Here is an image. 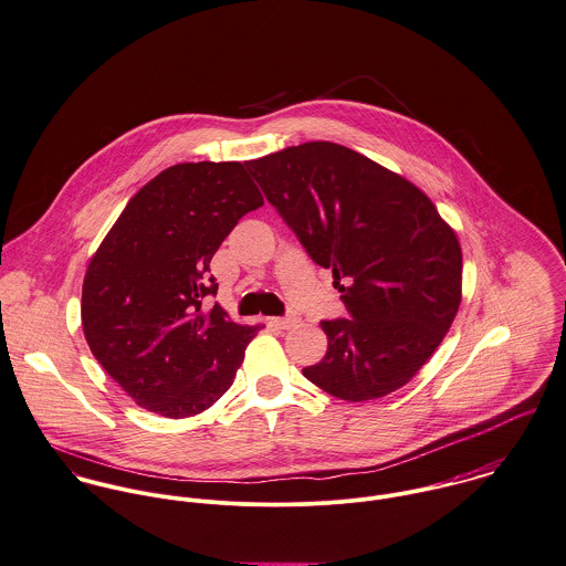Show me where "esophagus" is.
I'll return each mask as SVG.
<instances>
[{
  "mask_svg": "<svg viewBox=\"0 0 566 566\" xmlns=\"http://www.w3.org/2000/svg\"><path fill=\"white\" fill-rule=\"evenodd\" d=\"M297 321H300V318H295V316H271V318H266L269 327H275V329H289V327H293Z\"/></svg>",
  "mask_w": 566,
  "mask_h": 566,
  "instance_id": "esophagus-1",
  "label": "esophagus"
}]
</instances>
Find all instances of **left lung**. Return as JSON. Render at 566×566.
I'll return each instance as SVG.
<instances>
[{
    "label": "left lung",
    "instance_id": "left-lung-1",
    "mask_svg": "<svg viewBox=\"0 0 566 566\" xmlns=\"http://www.w3.org/2000/svg\"><path fill=\"white\" fill-rule=\"evenodd\" d=\"M248 169L349 316L321 321L327 354L302 374L332 397L367 401L437 352L460 306L462 252L426 192L367 156L313 140Z\"/></svg>",
    "mask_w": 566,
    "mask_h": 566
}]
</instances>
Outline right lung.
Returning <instances> with one entry per match:
<instances>
[{
    "instance_id": "1",
    "label": "right lung",
    "mask_w": 566,
    "mask_h": 566,
    "mask_svg": "<svg viewBox=\"0 0 566 566\" xmlns=\"http://www.w3.org/2000/svg\"><path fill=\"white\" fill-rule=\"evenodd\" d=\"M262 195L241 163H182L129 201L91 258L82 286L86 343L149 412L185 419L234 381L258 325L214 304L210 260Z\"/></svg>"
}]
</instances>
